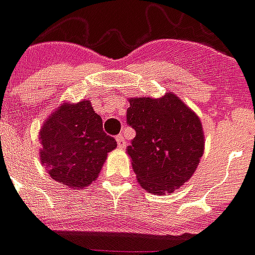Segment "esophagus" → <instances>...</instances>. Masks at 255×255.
I'll use <instances>...</instances> for the list:
<instances>
[{"label": "esophagus", "instance_id": "1", "mask_svg": "<svg viewBox=\"0 0 255 255\" xmlns=\"http://www.w3.org/2000/svg\"><path fill=\"white\" fill-rule=\"evenodd\" d=\"M116 140H117V144H119V147H122V149L126 146V144H127V142H126V139H124V136H123L122 133H120V135H117Z\"/></svg>", "mask_w": 255, "mask_h": 255}]
</instances>
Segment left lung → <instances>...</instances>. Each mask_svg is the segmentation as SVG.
<instances>
[{"instance_id":"8db88e82","label":"left lung","mask_w":255,"mask_h":255,"mask_svg":"<svg viewBox=\"0 0 255 255\" xmlns=\"http://www.w3.org/2000/svg\"><path fill=\"white\" fill-rule=\"evenodd\" d=\"M127 124L136 132L127 153L146 191L168 194L192 176L203 154L202 124L179 97L131 98Z\"/></svg>"}]
</instances>
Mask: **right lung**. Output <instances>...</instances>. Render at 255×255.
Here are the masks:
<instances>
[{"label":"right lung","instance_id":"1","mask_svg":"<svg viewBox=\"0 0 255 255\" xmlns=\"http://www.w3.org/2000/svg\"><path fill=\"white\" fill-rule=\"evenodd\" d=\"M41 161L56 182L82 188L94 182L116 139L106 135L89 101L64 104L43 124Z\"/></svg>","mask_w":255,"mask_h":255}]
</instances>
